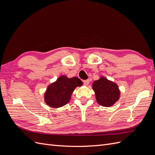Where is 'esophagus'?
<instances>
[{"mask_svg": "<svg viewBox=\"0 0 155 155\" xmlns=\"http://www.w3.org/2000/svg\"><path fill=\"white\" fill-rule=\"evenodd\" d=\"M83 84H84V85L87 86L88 84H89V80H88V79H87V80H84L83 81Z\"/></svg>", "mask_w": 155, "mask_h": 155, "instance_id": "obj_1", "label": "esophagus"}]
</instances>
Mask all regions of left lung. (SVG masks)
<instances>
[{"instance_id":"8db88e82","label":"left lung","mask_w":155,"mask_h":155,"mask_svg":"<svg viewBox=\"0 0 155 155\" xmlns=\"http://www.w3.org/2000/svg\"><path fill=\"white\" fill-rule=\"evenodd\" d=\"M92 89L97 102L101 106L110 107L120 99L121 92L118 85L104 76L93 82Z\"/></svg>"}]
</instances>
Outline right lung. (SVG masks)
<instances>
[{
	"label": "right lung",
	"mask_w": 155,
	"mask_h": 155,
	"mask_svg": "<svg viewBox=\"0 0 155 155\" xmlns=\"http://www.w3.org/2000/svg\"><path fill=\"white\" fill-rule=\"evenodd\" d=\"M82 85L83 82L77 77L61 76L47 87L44 94L45 104L51 108L61 107L69 102L74 89Z\"/></svg>",
	"instance_id": "right-lung-1"
}]
</instances>
